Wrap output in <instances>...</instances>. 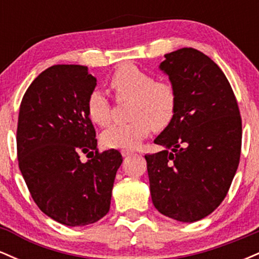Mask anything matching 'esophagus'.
<instances>
[{
    "label": "esophagus",
    "mask_w": 259,
    "mask_h": 259,
    "mask_svg": "<svg viewBox=\"0 0 259 259\" xmlns=\"http://www.w3.org/2000/svg\"><path fill=\"white\" fill-rule=\"evenodd\" d=\"M120 152H121V156H123V157H127V156H132V154L134 153V151L126 150V148H123V150H121Z\"/></svg>",
    "instance_id": "esophagus-1"
}]
</instances>
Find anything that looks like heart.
I'll return each instance as SVG.
<instances>
[{"mask_svg": "<svg viewBox=\"0 0 259 259\" xmlns=\"http://www.w3.org/2000/svg\"><path fill=\"white\" fill-rule=\"evenodd\" d=\"M109 88L118 100H130L125 124H117L105 130L101 141L109 148H135L151 130L165 129L177 112V92L167 81L154 80L132 63L121 64L109 79ZM90 120L100 126L111 120V102L103 92L94 90L86 101Z\"/></svg>", "mask_w": 259, "mask_h": 259, "instance_id": "b5f03b06", "label": "heart"}]
</instances>
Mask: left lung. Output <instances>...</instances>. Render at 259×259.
Listing matches in <instances>:
<instances>
[{
	"label": "left lung",
	"instance_id": "1",
	"mask_svg": "<svg viewBox=\"0 0 259 259\" xmlns=\"http://www.w3.org/2000/svg\"><path fill=\"white\" fill-rule=\"evenodd\" d=\"M159 69L177 92L171 123L154 140L164 150L146 154L154 207L194 223L227 196L241 154L242 124L227 76L208 56L184 47L164 55Z\"/></svg>",
	"mask_w": 259,
	"mask_h": 259
}]
</instances>
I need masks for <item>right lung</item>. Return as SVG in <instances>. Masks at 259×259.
<instances>
[{"label":"right lung","mask_w":259,"mask_h":259,"mask_svg":"<svg viewBox=\"0 0 259 259\" xmlns=\"http://www.w3.org/2000/svg\"><path fill=\"white\" fill-rule=\"evenodd\" d=\"M96 78L88 67L47 68L24 94L17 127L19 169L32 200L46 215L68 227H84L109 210L123 157L97 151L96 132L86 111ZM81 153H91L88 162Z\"/></svg>","instance_id":"add662e5"}]
</instances>
